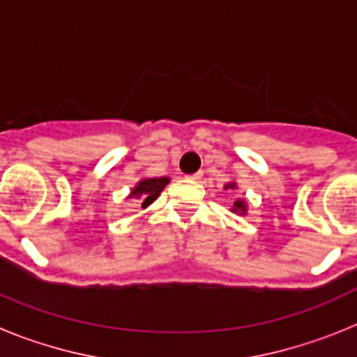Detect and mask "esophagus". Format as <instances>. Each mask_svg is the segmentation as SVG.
I'll use <instances>...</instances> for the list:
<instances>
[{
	"label": "esophagus",
	"mask_w": 357,
	"mask_h": 357,
	"mask_svg": "<svg viewBox=\"0 0 357 357\" xmlns=\"http://www.w3.org/2000/svg\"><path fill=\"white\" fill-rule=\"evenodd\" d=\"M202 175H204V173H202V172H197V173H193V175H189L188 178H189V181L200 182V181H202Z\"/></svg>",
	"instance_id": "obj_1"
}]
</instances>
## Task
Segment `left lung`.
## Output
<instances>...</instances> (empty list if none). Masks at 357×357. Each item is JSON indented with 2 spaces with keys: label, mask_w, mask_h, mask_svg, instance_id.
<instances>
[{
  "label": "left lung",
  "mask_w": 357,
  "mask_h": 357,
  "mask_svg": "<svg viewBox=\"0 0 357 357\" xmlns=\"http://www.w3.org/2000/svg\"><path fill=\"white\" fill-rule=\"evenodd\" d=\"M225 189H236V184L232 182V184H227ZM232 213H239V214H245L247 213V202L241 200V198H238V200L234 202V207H232Z\"/></svg>",
  "instance_id": "1"
}]
</instances>
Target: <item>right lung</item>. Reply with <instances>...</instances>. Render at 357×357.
I'll return each instance as SVG.
<instances>
[{"label": "right lung", "instance_id": "1", "mask_svg": "<svg viewBox=\"0 0 357 357\" xmlns=\"http://www.w3.org/2000/svg\"><path fill=\"white\" fill-rule=\"evenodd\" d=\"M169 182L168 176H159V178H143L141 182H137L132 193L128 198H139V206L143 209H146L151 202H155V198L159 197L160 191L166 188V184Z\"/></svg>", "mask_w": 357, "mask_h": 357}]
</instances>
